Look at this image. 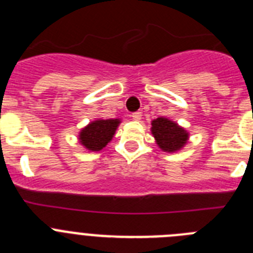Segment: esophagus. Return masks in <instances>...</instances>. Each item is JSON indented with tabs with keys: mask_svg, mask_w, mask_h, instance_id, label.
Listing matches in <instances>:
<instances>
[{
	"mask_svg": "<svg viewBox=\"0 0 253 253\" xmlns=\"http://www.w3.org/2000/svg\"><path fill=\"white\" fill-rule=\"evenodd\" d=\"M131 118H133V120H140L142 119V111H137V113H133V115H131Z\"/></svg>",
	"mask_w": 253,
	"mask_h": 253,
	"instance_id": "esophagus-1",
	"label": "esophagus"
}]
</instances>
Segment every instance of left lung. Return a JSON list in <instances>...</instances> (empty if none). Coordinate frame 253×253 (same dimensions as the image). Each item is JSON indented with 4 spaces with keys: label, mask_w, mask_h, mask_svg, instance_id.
<instances>
[{
    "label": "left lung",
    "mask_w": 253,
    "mask_h": 253,
    "mask_svg": "<svg viewBox=\"0 0 253 253\" xmlns=\"http://www.w3.org/2000/svg\"><path fill=\"white\" fill-rule=\"evenodd\" d=\"M151 124L152 135L156 139V143L161 151L175 153L184 148L189 140V133L186 129L167 118H157L152 120Z\"/></svg>",
    "instance_id": "1"
}]
</instances>
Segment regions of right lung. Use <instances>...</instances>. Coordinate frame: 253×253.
Listing matches in <instances>:
<instances>
[{
    "label": "right lung",
    "instance_id": "right-lung-1",
    "mask_svg": "<svg viewBox=\"0 0 253 253\" xmlns=\"http://www.w3.org/2000/svg\"><path fill=\"white\" fill-rule=\"evenodd\" d=\"M120 119H97L87 124L78 134V140L88 152H99L113 139Z\"/></svg>",
    "mask_w": 253,
    "mask_h": 253
}]
</instances>
